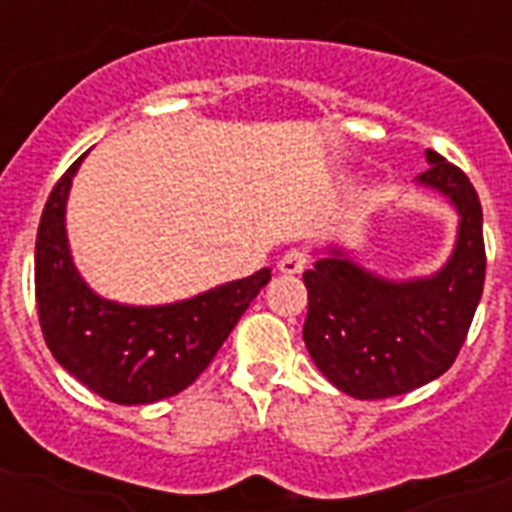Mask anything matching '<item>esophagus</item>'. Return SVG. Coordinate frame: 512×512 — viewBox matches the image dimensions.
I'll return each mask as SVG.
<instances>
[{"label":"esophagus","mask_w":512,"mask_h":512,"mask_svg":"<svg viewBox=\"0 0 512 512\" xmlns=\"http://www.w3.org/2000/svg\"><path fill=\"white\" fill-rule=\"evenodd\" d=\"M308 265V255H305L303 249H289L287 255L279 260V271L281 273H303V268Z\"/></svg>","instance_id":"34e87169"}]
</instances>
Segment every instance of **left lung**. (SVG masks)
Returning <instances> with one entry per match:
<instances>
[{"label": "left lung", "mask_w": 512, "mask_h": 512, "mask_svg": "<svg viewBox=\"0 0 512 512\" xmlns=\"http://www.w3.org/2000/svg\"><path fill=\"white\" fill-rule=\"evenodd\" d=\"M420 183L460 212L452 260L433 279L385 281L332 255L303 273L308 287L305 348L335 388L353 398H393L436 380L454 364L484 292L481 201L468 175L428 151Z\"/></svg>", "instance_id": "obj_1"}]
</instances>
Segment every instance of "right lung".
Returning <instances> with one entry per match:
<instances>
[{"label": "right lung", "instance_id": "add662e5", "mask_svg": "<svg viewBox=\"0 0 512 512\" xmlns=\"http://www.w3.org/2000/svg\"><path fill=\"white\" fill-rule=\"evenodd\" d=\"M82 159L55 183L36 231L39 327L55 361L92 393L114 404H154L177 396L212 364L249 303L271 281V271L263 268L159 308L103 300L76 273L63 225L68 188Z\"/></svg>", "mask_w": 512, "mask_h": 512}]
</instances>
